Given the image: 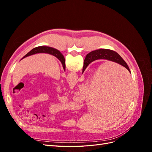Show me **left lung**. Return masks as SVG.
<instances>
[{
	"mask_svg": "<svg viewBox=\"0 0 152 152\" xmlns=\"http://www.w3.org/2000/svg\"><path fill=\"white\" fill-rule=\"evenodd\" d=\"M37 53H48L52 54L55 57H56L59 61H60L63 65V69L65 70V59L64 56H63V54L59 51L58 50L54 49L53 48H50V47H47V46H39V47H37L33 49H31L29 53H27L25 56L21 58L23 59L27 56H29L30 55L32 54H35Z\"/></svg>",
	"mask_w": 152,
	"mask_h": 152,
	"instance_id": "1",
	"label": "left lung"
}]
</instances>
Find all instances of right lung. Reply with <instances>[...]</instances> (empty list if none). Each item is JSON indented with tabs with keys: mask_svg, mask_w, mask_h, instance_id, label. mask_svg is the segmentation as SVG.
<instances>
[{
	"mask_svg": "<svg viewBox=\"0 0 152 152\" xmlns=\"http://www.w3.org/2000/svg\"><path fill=\"white\" fill-rule=\"evenodd\" d=\"M108 59V60L116 62L118 64H120V65H122L125 68H126L129 70V72H131L129 68L128 67L126 61L124 60V59L122 58V57L117 53L113 51L112 50L103 49L94 50V51H92L87 54V56L84 61V66H83V70H82V72H84L85 69L91 62L96 60V59Z\"/></svg>",
	"mask_w": 152,
	"mask_h": 152,
	"instance_id": "right-lung-1",
	"label": "right lung"
}]
</instances>
